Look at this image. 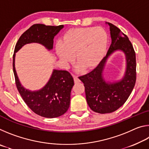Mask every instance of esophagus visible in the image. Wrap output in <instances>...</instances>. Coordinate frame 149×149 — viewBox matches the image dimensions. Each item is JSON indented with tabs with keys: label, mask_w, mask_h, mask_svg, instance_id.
<instances>
[{
	"label": "esophagus",
	"mask_w": 149,
	"mask_h": 149,
	"mask_svg": "<svg viewBox=\"0 0 149 149\" xmlns=\"http://www.w3.org/2000/svg\"><path fill=\"white\" fill-rule=\"evenodd\" d=\"M74 82L75 83V84L80 82V80L79 79V78H78V77L75 75H74Z\"/></svg>",
	"instance_id": "1"
}]
</instances>
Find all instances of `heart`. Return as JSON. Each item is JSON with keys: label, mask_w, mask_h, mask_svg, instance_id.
Instances as JSON below:
<instances>
[{"label": "heart", "mask_w": 149, "mask_h": 149, "mask_svg": "<svg viewBox=\"0 0 149 149\" xmlns=\"http://www.w3.org/2000/svg\"><path fill=\"white\" fill-rule=\"evenodd\" d=\"M108 45L107 31L100 27L71 29L56 44V52L64 64L75 60L85 70L93 68L104 57Z\"/></svg>", "instance_id": "1"}]
</instances>
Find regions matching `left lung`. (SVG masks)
Instances as JSON below:
<instances>
[{
  "label": "left lung",
  "instance_id": "1",
  "mask_svg": "<svg viewBox=\"0 0 149 149\" xmlns=\"http://www.w3.org/2000/svg\"><path fill=\"white\" fill-rule=\"evenodd\" d=\"M107 24L110 26L112 39L107 55L94 70L79 77L84 84L88 105L93 111L99 114L113 112L122 107L132 93L136 81V57L132 42L116 26ZM116 50H122L125 54V76L118 82H107L102 74L105 64L108 57Z\"/></svg>",
  "mask_w": 149,
  "mask_h": 149
}]
</instances>
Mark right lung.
<instances>
[{
  "label": "right lung",
  "mask_w": 149,
  "mask_h": 149,
  "mask_svg": "<svg viewBox=\"0 0 149 149\" xmlns=\"http://www.w3.org/2000/svg\"><path fill=\"white\" fill-rule=\"evenodd\" d=\"M64 26H45L34 24L22 34L17 41L13 55V72L17 89L24 101L33 112L42 117H59L67 112L70 104V93L74 85V78L65 70H54L50 79L44 87L31 91L20 84L15 69V55L24 45L37 42L48 50L53 48V39Z\"/></svg>",
  "instance_id": "obj_1"
}]
</instances>
